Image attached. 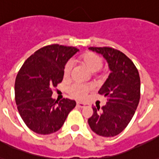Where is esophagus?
Here are the masks:
<instances>
[{
	"label": "esophagus",
	"instance_id": "obj_1",
	"mask_svg": "<svg viewBox=\"0 0 159 159\" xmlns=\"http://www.w3.org/2000/svg\"><path fill=\"white\" fill-rule=\"evenodd\" d=\"M76 105L80 108H84V107L87 105V103H82V102H77L76 103Z\"/></svg>",
	"mask_w": 159,
	"mask_h": 159
}]
</instances>
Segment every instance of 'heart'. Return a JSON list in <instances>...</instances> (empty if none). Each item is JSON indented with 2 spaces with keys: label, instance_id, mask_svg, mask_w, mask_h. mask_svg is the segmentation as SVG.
Listing matches in <instances>:
<instances>
[{
  "label": "heart",
  "instance_id": "b5f03b06",
  "mask_svg": "<svg viewBox=\"0 0 159 159\" xmlns=\"http://www.w3.org/2000/svg\"><path fill=\"white\" fill-rule=\"evenodd\" d=\"M80 61L93 73H95L100 70L101 68L103 67V60L100 56L93 52H87L83 54V56L80 57ZM72 68H73V66L70 61H68L65 65L64 70H63V75L65 78H68L70 76ZM92 89L93 88L89 85L75 83L69 87L68 92L71 97L75 98L76 99H83L86 97V95L88 94V93L91 91Z\"/></svg>",
  "mask_w": 159,
  "mask_h": 159
}]
</instances>
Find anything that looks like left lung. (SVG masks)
<instances>
[{
  "label": "left lung",
  "instance_id": "8db88e82",
  "mask_svg": "<svg viewBox=\"0 0 159 159\" xmlns=\"http://www.w3.org/2000/svg\"><path fill=\"white\" fill-rule=\"evenodd\" d=\"M100 54L109 66L108 78L98 91L107 97L106 104L93 107V114L89 119L91 130L98 136H117L130 123L140 100L139 72L130 59L120 50L109 47H90Z\"/></svg>",
  "mask_w": 159,
  "mask_h": 159
}]
</instances>
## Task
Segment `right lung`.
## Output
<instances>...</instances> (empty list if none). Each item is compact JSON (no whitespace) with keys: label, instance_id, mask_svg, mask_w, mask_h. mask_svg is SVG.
<instances>
[{"label":"right lung","instance_id":"1","mask_svg":"<svg viewBox=\"0 0 159 159\" xmlns=\"http://www.w3.org/2000/svg\"><path fill=\"white\" fill-rule=\"evenodd\" d=\"M79 50L51 44L27 59L15 81V100L20 116L34 132L48 135L60 130L76 102L52 96V88L61 83L65 65Z\"/></svg>","mask_w":159,"mask_h":159}]
</instances>
